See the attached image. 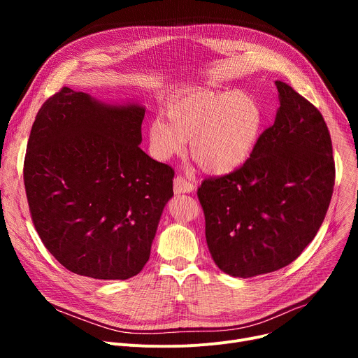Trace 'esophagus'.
Segmentation results:
<instances>
[{
    "mask_svg": "<svg viewBox=\"0 0 358 358\" xmlns=\"http://www.w3.org/2000/svg\"><path fill=\"white\" fill-rule=\"evenodd\" d=\"M196 189L194 184L187 181L184 177L178 176L174 178V192L176 194H181V193H192Z\"/></svg>",
    "mask_w": 358,
    "mask_h": 358,
    "instance_id": "obj_1",
    "label": "esophagus"
}]
</instances>
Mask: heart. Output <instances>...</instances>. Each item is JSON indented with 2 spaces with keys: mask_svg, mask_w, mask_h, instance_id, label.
Masks as SVG:
<instances>
[{
  "mask_svg": "<svg viewBox=\"0 0 358 358\" xmlns=\"http://www.w3.org/2000/svg\"><path fill=\"white\" fill-rule=\"evenodd\" d=\"M148 124L149 150L166 161L190 154L206 173L229 174L247 162L261 136L264 111L248 91H190L169 99Z\"/></svg>",
  "mask_w": 358,
  "mask_h": 358,
  "instance_id": "b5f03b06",
  "label": "heart"
}]
</instances>
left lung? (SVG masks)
I'll return each mask as SVG.
<instances>
[{
  "label": "left lung",
  "mask_w": 358,
  "mask_h": 358,
  "mask_svg": "<svg viewBox=\"0 0 358 358\" xmlns=\"http://www.w3.org/2000/svg\"><path fill=\"white\" fill-rule=\"evenodd\" d=\"M280 107L236 171L199 187L206 241L216 266L248 278L289 266L325 219L335 182L328 126L319 110L283 81Z\"/></svg>",
  "instance_id": "left-lung-1"
}]
</instances>
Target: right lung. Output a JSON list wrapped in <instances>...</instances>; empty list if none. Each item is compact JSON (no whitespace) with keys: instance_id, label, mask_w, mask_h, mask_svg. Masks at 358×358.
<instances>
[{"instance_id":"1","label":"right lung","mask_w":358,"mask_h":358,"mask_svg":"<svg viewBox=\"0 0 358 358\" xmlns=\"http://www.w3.org/2000/svg\"><path fill=\"white\" fill-rule=\"evenodd\" d=\"M145 107L64 87L37 113L24 158L34 228L61 264L97 280L136 275L150 255L174 169L139 148Z\"/></svg>"}]
</instances>
